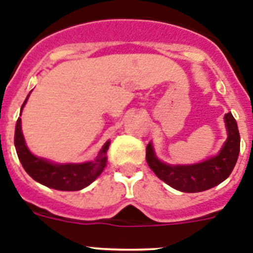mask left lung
Masks as SVG:
<instances>
[{"mask_svg":"<svg viewBox=\"0 0 253 253\" xmlns=\"http://www.w3.org/2000/svg\"><path fill=\"white\" fill-rule=\"evenodd\" d=\"M224 123L228 137L215 156L191 165H169L157 157L149 142L146 151L148 166L163 182L182 193H200L216 186L231 175L240 154V131L231 113L224 115Z\"/></svg>","mask_w":253,"mask_h":253,"instance_id":"left-lung-1","label":"left lung"}]
</instances>
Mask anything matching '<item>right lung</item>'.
<instances>
[{"label": "right lung", "instance_id": "1", "mask_svg": "<svg viewBox=\"0 0 253 253\" xmlns=\"http://www.w3.org/2000/svg\"><path fill=\"white\" fill-rule=\"evenodd\" d=\"M29 96L21 106L22 109L28 101ZM15 148L17 157L21 162L22 167L28 172L30 177L37 182L50 189L60 190V191H78L90 184L101 175V172L106 167L107 157L106 152L110 146V140L105 143L100 149L97 157L93 161H87L82 163H55L43 157H37L28 148L21 130V119H17L15 128Z\"/></svg>", "mask_w": 253, "mask_h": 253}]
</instances>
